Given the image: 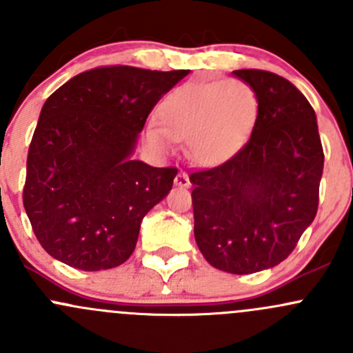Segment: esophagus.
<instances>
[{
	"instance_id": "esophagus-1",
	"label": "esophagus",
	"mask_w": 353,
	"mask_h": 353,
	"mask_svg": "<svg viewBox=\"0 0 353 353\" xmlns=\"http://www.w3.org/2000/svg\"><path fill=\"white\" fill-rule=\"evenodd\" d=\"M174 184H176V186H179V188H190L191 186L190 176H188L186 172H183V170H181V172L176 176V179H174Z\"/></svg>"
}]
</instances>
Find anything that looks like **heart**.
<instances>
[{
  "label": "heart",
  "instance_id": "b5f03b06",
  "mask_svg": "<svg viewBox=\"0 0 353 353\" xmlns=\"http://www.w3.org/2000/svg\"><path fill=\"white\" fill-rule=\"evenodd\" d=\"M258 110V95L244 80L186 83L160 102V126L148 128L147 140L159 150H169L172 140L184 141L193 162L215 165L243 148Z\"/></svg>",
  "mask_w": 353,
  "mask_h": 353
}]
</instances>
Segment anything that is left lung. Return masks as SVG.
I'll return each instance as SVG.
<instances>
[{
    "instance_id": "1",
    "label": "left lung",
    "mask_w": 353,
    "mask_h": 353,
    "mask_svg": "<svg viewBox=\"0 0 353 353\" xmlns=\"http://www.w3.org/2000/svg\"><path fill=\"white\" fill-rule=\"evenodd\" d=\"M254 88L258 119L232 159L190 176L194 239L216 270L248 275L282 263L314 220L323 176L314 109L295 85L236 70Z\"/></svg>"
}]
</instances>
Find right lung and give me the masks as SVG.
<instances>
[{
	"label": "right lung",
	"instance_id": "obj_1",
	"mask_svg": "<svg viewBox=\"0 0 353 353\" xmlns=\"http://www.w3.org/2000/svg\"><path fill=\"white\" fill-rule=\"evenodd\" d=\"M190 70L102 66L42 105L27 155L23 206L48 254L85 272L134 251L143 216L169 194L176 167L131 160L148 114Z\"/></svg>",
	"mask_w": 353,
	"mask_h": 353
}]
</instances>
